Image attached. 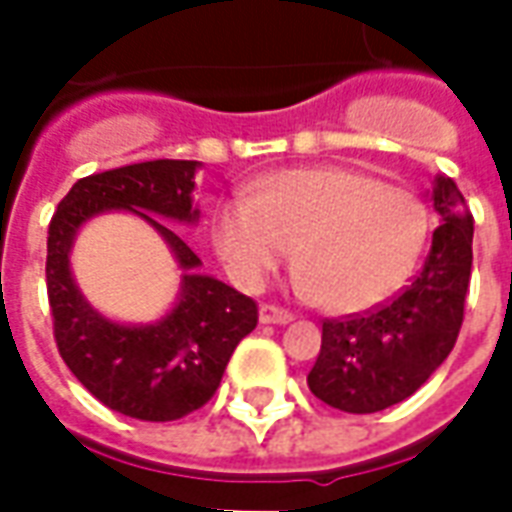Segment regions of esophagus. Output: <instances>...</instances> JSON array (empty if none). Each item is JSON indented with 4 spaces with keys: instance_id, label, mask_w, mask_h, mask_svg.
<instances>
[{
    "instance_id": "obj_1",
    "label": "esophagus",
    "mask_w": 512,
    "mask_h": 512,
    "mask_svg": "<svg viewBox=\"0 0 512 512\" xmlns=\"http://www.w3.org/2000/svg\"><path fill=\"white\" fill-rule=\"evenodd\" d=\"M296 318L293 312L285 310V307H277V304H263L260 307V321L263 323H290Z\"/></svg>"
}]
</instances>
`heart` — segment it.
Instances as JSON below:
<instances>
[{
  "instance_id": "b5f03b06",
  "label": "heart",
  "mask_w": 512,
  "mask_h": 512,
  "mask_svg": "<svg viewBox=\"0 0 512 512\" xmlns=\"http://www.w3.org/2000/svg\"><path fill=\"white\" fill-rule=\"evenodd\" d=\"M430 216L414 191L345 167L285 169L219 205L213 241L235 282L260 285L296 249V268L329 312L389 299L417 266Z\"/></svg>"
}]
</instances>
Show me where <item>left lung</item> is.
I'll return each mask as SVG.
<instances>
[{
  "mask_svg": "<svg viewBox=\"0 0 512 512\" xmlns=\"http://www.w3.org/2000/svg\"><path fill=\"white\" fill-rule=\"evenodd\" d=\"M433 208L441 224L417 277L370 310L323 321L307 384L326 406L384 411L414 395L455 348L472 279L474 219L452 178H436Z\"/></svg>",
  "mask_w": 512,
  "mask_h": 512,
  "instance_id": "left-lung-1",
  "label": "left lung"
}]
</instances>
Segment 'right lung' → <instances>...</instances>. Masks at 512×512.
<instances>
[{
    "label": "right lung",
    "mask_w": 512,
    "mask_h": 512,
    "mask_svg": "<svg viewBox=\"0 0 512 512\" xmlns=\"http://www.w3.org/2000/svg\"><path fill=\"white\" fill-rule=\"evenodd\" d=\"M194 172L197 161L178 158L95 172L73 183L49 222L46 290L57 351L90 395L145 422H172L205 406L222 384L235 345L257 326L255 299L197 274L200 257L178 233L156 222V216L197 222L200 211L191 208ZM112 207L147 218L187 268L176 310L153 327L106 322L72 285V235L90 215Z\"/></svg>",
    "instance_id": "add662e5"
}]
</instances>
